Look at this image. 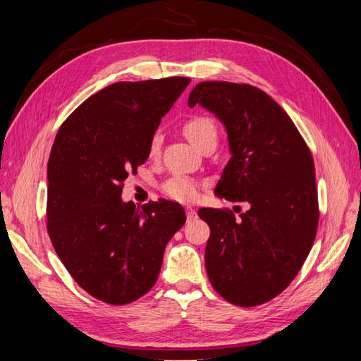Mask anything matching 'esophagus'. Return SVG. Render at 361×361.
<instances>
[{"instance_id": "1", "label": "esophagus", "mask_w": 361, "mask_h": 361, "mask_svg": "<svg viewBox=\"0 0 361 361\" xmlns=\"http://www.w3.org/2000/svg\"><path fill=\"white\" fill-rule=\"evenodd\" d=\"M186 217L188 220H194L197 217V212L192 208H186Z\"/></svg>"}]
</instances>
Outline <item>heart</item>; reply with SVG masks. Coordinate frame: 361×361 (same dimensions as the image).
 Masks as SVG:
<instances>
[{
    "label": "heart",
    "mask_w": 361,
    "mask_h": 361,
    "mask_svg": "<svg viewBox=\"0 0 361 361\" xmlns=\"http://www.w3.org/2000/svg\"><path fill=\"white\" fill-rule=\"evenodd\" d=\"M183 133L197 147H203L204 144L217 141V126L211 118L204 114H194L183 122ZM161 147V133L155 132L149 141V157H157ZM161 190L172 200L190 202L197 197V181L186 175H173L166 183H163Z\"/></svg>",
    "instance_id": "obj_1"
}]
</instances>
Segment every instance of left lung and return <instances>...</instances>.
<instances>
[{
	"label": "left lung",
	"instance_id": "obj_1",
	"mask_svg": "<svg viewBox=\"0 0 361 361\" xmlns=\"http://www.w3.org/2000/svg\"><path fill=\"white\" fill-rule=\"evenodd\" d=\"M197 104L224 122L233 153L216 195L250 204L239 219L228 208L198 209L211 229L206 271L228 302L255 307L290 286L315 242L313 157L293 121L260 88L200 82L189 96V106Z\"/></svg>",
	"mask_w": 361,
	"mask_h": 361
}]
</instances>
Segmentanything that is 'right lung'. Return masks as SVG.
Wrapping results in <instances>:
<instances>
[{
  "instance_id": "right-lung-1",
  "label": "right lung",
  "mask_w": 361,
  "mask_h": 361,
  "mask_svg": "<svg viewBox=\"0 0 361 361\" xmlns=\"http://www.w3.org/2000/svg\"><path fill=\"white\" fill-rule=\"evenodd\" d=\"M189 78L116 82L90 96L60 126L48 163L46 229L79 286L124 305L155 286L164 248L185 225L183 206L121 200L128 173L149 158L161 118Z\"/></svg>"
}]
</instances>
